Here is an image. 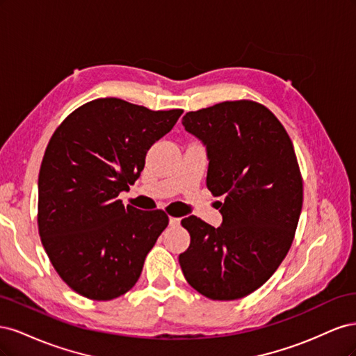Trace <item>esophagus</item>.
<instances>
[{"label":"esophagus","mask_w":356,"mask_h":356,"mask_svg":"<svg viewBox=\"0 0 356 356\" xmlns=\"http://www.w3.org/2000/svg\"><path fill=\"white\" fill-rule=\"evenodd\" d=\"M179 224H181L179 218H175V217H170L169 218V225H170V227H178Z\"/></svg>","instance_id":"34e87169"}]
</instances>
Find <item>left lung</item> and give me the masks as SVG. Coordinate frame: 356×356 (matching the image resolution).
Wrapping results in <instances>:
<instances>
[{"mask_svg": "<svg viewBox=\"0 0 356 356\" xmlns=\"http://www.w3.org/2000/svg\"><path fill=\"white\" fill-rule=\"evenodd\" d=\"M207 145V186L220 227L191 215L181 221L190 246L179 254L187 282L211 300H238L260 288L284 261L303 207V179L282 123L254 101H225L182 117Z\"/></svg>", "mask_w": 356, "mask_h": 356, "instance_id": "obj_1", "label": "left lung"}]
</instances>
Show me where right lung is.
<instances>
[{
	"label": "right lung",
	"instance_id": "add662e5",
	"mask_svg": "<svg viewBox=\"0 0 356 356\" xmlns=\"http://www.w3.org/2000/svg\"><path fill=\"white\" fill-rule=\"evenodd\" d=\"M182 110L152 111L101 98L72 111L51 135L38 175V233L58 275L75 293L106 301L141 276L168 215L118 199Z\"/></svg>",
	"mask_w": 356,
	"mask_h": 356
}]
</instances>
